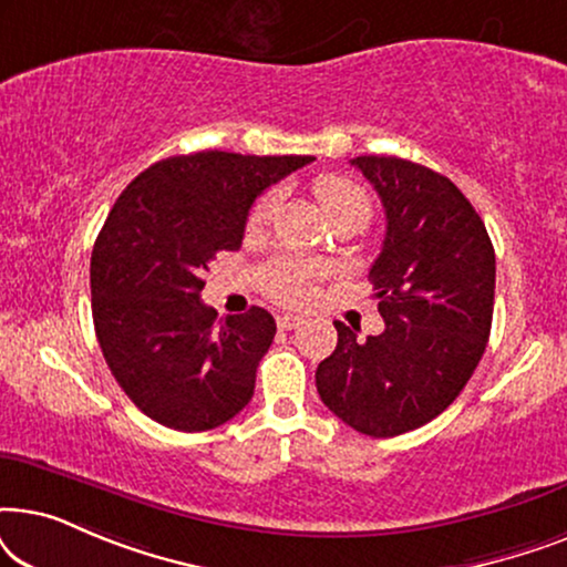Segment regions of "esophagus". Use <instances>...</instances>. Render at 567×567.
<instances>
[{
	"mask_svg": "<svg viewBox=\"0 0 567 567\" xmlns=\"http://www.w3.org/2000/svg\"><path fill=\"white\" fill-rule=\"evenodd\" d=\"M301 324V317L297 315H278V330H297Z\"/></svg>",
	"mask_w": 567,
	"mask_h": 567,
	"instance_id": "1",
	"label": "esophagus"
}]
</instances>
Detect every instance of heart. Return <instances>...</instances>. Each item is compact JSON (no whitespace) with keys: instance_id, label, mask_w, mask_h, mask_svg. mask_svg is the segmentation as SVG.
<instances>
[{"instance_id":"obj_1","label":"heart","mask_w":567,"mask_h":567,"mask_svg":"<svg viewBox=\"0 0 567 567\" xmlns=\"http://www.w3.org/2000/svg\"><path fill=\"white\" fill-rule=\"evenodd\" d=\"M315 196L320 200L324 216L330 221L343 219V216H363L369 219V196L359 183L343 175H322L315 183ZM276 193L268 190L255 200L247 216L250 229H260L270 221L276 212ZM320 262L301 258V255H278L260 268V284L270 297L284 301V305H305L315 297V284L320 281Z\"/></svg>"}]
</instances>
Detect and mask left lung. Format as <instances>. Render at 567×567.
<instances>
[{
  "mask_svg": "<svg viewBox=\"0 0 567 567\" xmlns=\"http://www.w3.org/2000/svg\"><path fill=\"white\" fill-rule=\"evenodd\" d=\"M384 206L386 235L369 270L384 330L367 340L336 322L317 392L374 439L415 431L460 398L493 322L495 250L449 177L400 157H355Z\"/></svg>",
  "mask_w": 567,
  "mask_h": 567,
  "instance_id": "8db88e82",
  "label": "left lung"
}]
</instances>
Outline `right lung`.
<instances>
[{
    "label": "right lung",
    "mask_w": 567,
    "mask_h": 567,
    "mask_svg": "<svg viewBox=\"0 0 567 567\" xmlns=\"http://www.w3.org/2000/svg\"><path fill=\"white\" fill-rule=\"evenodd\" d=\"M312 159L181 154L115 200L92 247V320L115 382L152 421L212 431L250 402L276 320L262 307L216 320L200 301L204 274L239 250L255 198Z\"/></svg>",
    "instance_id": "obj_1"
}]
</instances>
